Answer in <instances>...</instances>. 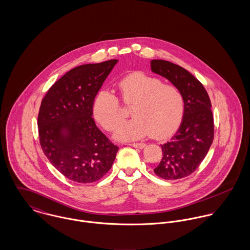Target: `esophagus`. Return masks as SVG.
<instances>
[{
    "label": "esophagus",
    "instance_id": "obj_1",
    "mask_svg": "<svg viewBox=\"0 0 250 250\" xmlns=\"http://www.w3.org/2000/svg\"><path fill=\"white\" fill-rule=\"evenodd\" d=\"M130 145L133 146V147H135V148H139V149H143V148H144V147L146 146L145 143H131Z\"/></svg>",
    "mask_w": 250,
    "mask_h": 250
}]
</instances>
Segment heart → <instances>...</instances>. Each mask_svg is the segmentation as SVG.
Instances as JSON below:
<instances>
[{"label": "heart", "instance_id": "b5f03b06", "mask_svg": "<svg viewBox=\"0 0 250 250\" xmlns=\"http://www.w3.org/2000/svg\"><path fill=\"white\" fill-rule=\"evenodd\" d=\"M118 88L123 102L134 105L131 110L134 118L117 128L115 140L136 141L149 135L165 139L177 130L185 111V99L176 85L134 72L119 81ZM93 115L106 130H114L123 119L117 96L107 89L99 91L93 102Z\"/></svg>", "mask_w": 250, "mask_h": 250}]
</instances>
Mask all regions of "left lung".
<instances>
[{
	"label": "left lung",
	"mask_w": 250,
	"mask_h": 250,
	"mask_svg": "<svg viewBox=\"0 0 250 250\" xmlns=\"http://www.w3.org/2000/svg\"><path fill=\"white\" fill-rule=\"evenodd\" d=\"M150 63L152 72L176 85L185 99L178 131L161 145L163 158L154 172L166 180L184 178L199 167L214 141L212 104L203 84L185 68L164 60H153Z\"/></svg>",
	"instance_id": "obj_1"
}]
</instances>
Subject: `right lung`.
<instances>
[{
  "label": "right lung",
  "mask_w": 250,
  "mask_h": 250,
  "mask_svg": "<svg viewBox=\"0 0 250 250\" xmlns=\"http://www.w3.org/2000/svg\"><path fill=\"white\" fill-rule=\"evenodd\" d=\"M117 62L77 66L42 99L37 118L41 148L50 163L74 182L98 181L115 160L118 147L97 128L92 114L94 98Z\"/></svg>",
  "instance_id": "add662e5"
}]
</instances>
